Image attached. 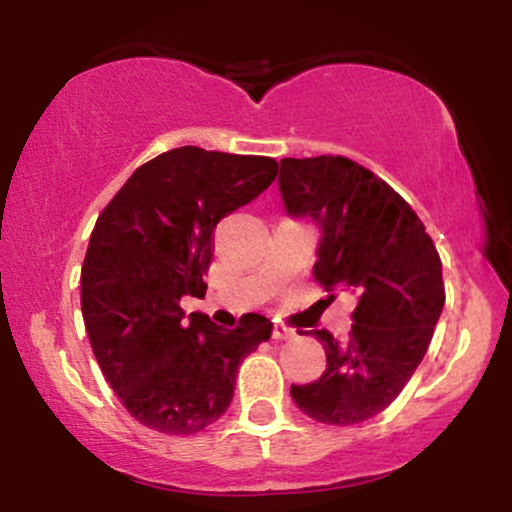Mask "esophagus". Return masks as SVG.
Segmentation results:
<instances>
[{"label": "esophagus", "mask_w": 512, "mask_h": 512, "mask_svg": "<svg viewBox=\"0 0 512 512\" xmlns=\"http://www.w3.org/2000/svg\"><path fill=\"white\" fill-rule=\"evenodd\" d=\"M272 337L274 339H293V337H296V332H293L291 327H286V325H281V322H276V325L272 327Z\"/></svg>", "instance_id": "obj_1"}]
</instances>
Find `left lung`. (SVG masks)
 Listing matches in <instances>:
<instances>
[{
    "label": "left lung",
    "instance_id": "obj_1",
    "mask_svg": "<svg viewBox=\"0 0 512 512\" xmlns=\"http://www.w3.org/2000/svg\"><path fill=\"white\" fill-rule=\"evenodd\" d=\"M279 192L291 219L320 228L315 279L356 303L349 342L310 330L327 370L291 385V397L320 424H361L390 407L426 356L445 305L443 264L414 209L349 158H281Z\"/></svg>",
    "mask_w": 512,
    "mask_h": 512
}]
</instances>
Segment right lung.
<instances>
[{
	"instance_id": "1",
	"label": "right lung",
	"mask_w": 512,
	"mask_h": 512,
	"mask_svg": "<svg viewBox=\"0 0 512 512\" xmlns=\"http://www.w3.org/2000/svg\"><path fill=\"white\" fill-rule=\"evenodd\" d=\"M276 178L267 156L180 146L132 173L98 216L81 267V313L105 380L154 431L190 436L228 409L243 358L272 334L248 313L221 330L180 308L204 298L211 233Z\"/></svg>"
}]
</instances>
